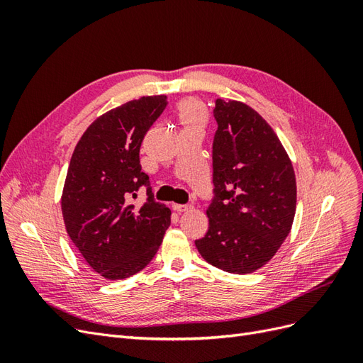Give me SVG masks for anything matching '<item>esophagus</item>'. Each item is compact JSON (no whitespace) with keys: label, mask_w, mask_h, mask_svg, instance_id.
I'll return each mask as SVG.
<instances>
[{"label":"esophagus","mask_w":363,"mask_h":363,"mask_svg":"<svg viewBox=\"0 0 363 363\" xmlns=\"http://www.w3.org/2000/svg\"><path fill=\"white\" fill-rule=\"evenodd\" d=\"M192 207V204H172V208L175 212H188Z\"/></svg>","instance_id":"esophagus-1"}]
</instances>
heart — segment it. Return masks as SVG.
Wrapping results in <instances>:
<instances>
[{"label":"heart","instance_id":"heart-1","mask_svg":"<svg viewBox=\"0 0 363 363\" xmlns=\"http://www.w3.org/2000/svg\"><path fill=\"white\" fill-rule=\"evenodd\" d=\"M179 119L184 127H201L206 121V112L200 103L186 100L179 106Z\"/></svg>","mask_w":363,"mask_h":363}]
</instances>
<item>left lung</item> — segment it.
Masks as SVG:
<instances>
[{
    "instance_id": "8db88e82",
    "label": "left lung",
    "mask_w": 363,
    "mask_h": 363,
    "mask_svg": "<svg viewBox=\"0 0 363 363\" xmlns=\"http://www.w3.org/2000/svg\"><path fill=\"white\" fill-rule=\"evenodd\" d=\"M213 200L208 230L195 240L203 259L248 274L274 257L296 207L292 162L271 125L250 106L218 98L213 108Z\"/></svg>"
}]
</instances>
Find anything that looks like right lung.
Segmentation results:
<instances>
[{"instance_id": "obj_1", "label": "right lung", "mask_w": 363, "mask_h": 363, "mask_svg": "<svg viewBox=\"0 0 363 363\" xmlns=\"http://www.w3.org/2000/svg\"><path fill=\"white\" fill-rule=\"evenodd\" d=\"M167 104V95H152L112 108L87 127L72 152L62 194L65 227L107 280L144 269L171 224V211L155 201L139 160L142 140ZM140 185L149 199L138 208L129 199Z\"/></svg>"}]
</instances>
